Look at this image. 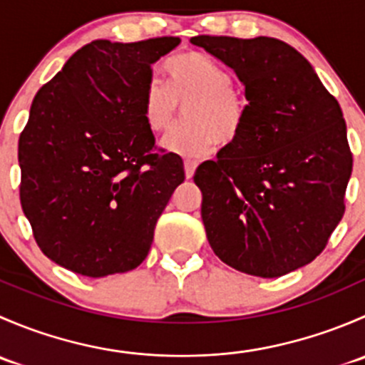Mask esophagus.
Segmentation results:
<instances>
[{"instance_id": "34e87169", "label": "esophagus", "mask_w": 365, "mask_h": 365, "mask_svg": "<svg viewBox=\"0 0 365 365\" xmlns=\"http://www.w3.org/2000/svg\"><path fill=\"white\" fill-rule=\"evenodd\" d=\"M183 168H185V176L190 180V178H192V176H194V171H196L197 162H194V160H185V162H183Z\"/></svg>"}]
</instances>
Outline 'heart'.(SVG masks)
<instances>
[{"instance_id": "b5f03b06", "label": "heart", "mask_w": 365, "mask_h": 365, "mask_svg": "<svg viewBox=\"0 0 365 365\" xmlns=\"http://www.w3.org/2000/svg\"><path fill=\"white\" fill-rule=\"evenodd\" d=\"M168 88L150 81L141 97V113L152 132H165L176 118V104L194 98L187 108V125L173 130L162 141L168 152L182 157H203L219 145H233L244 130L247 102L231 88L226 68L201 53L187 51L169 58L164 65Z\"/></svg>"}]
</instances>
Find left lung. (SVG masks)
Masks as SVG:
<instances>
[{"label":"left lung","instance_id":"left-lung-1","mask_svg":"<svg viewBox=\"0 0 365 365\" xmlns=\"http://www.w3.org/2000/svg\"><path fill=\"white\" fill-rule=\"evenodd\" d=\"M245 86L240 138L196 169L210 247L256 277H281L325 249L353 168L341 106L312 65L272 36H192Z\"/></svg>","mask_w":365,"mask_h":365}]
</instances>
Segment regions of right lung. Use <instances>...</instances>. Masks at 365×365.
Instances as JSON below:
<instances>
[{
	"mask_svg": "<svg viewBox=\"0 0 365 365\" xmlns=\"http://www.w3.org/2000/svg\"><path fill=\"white\" fill-rule=\"evenodd\" d=\"M182 40H93L33 98L19 138L21 205L42 252L86 277L139 267L173 192L176 153H152L141 97Z\"/></svg>",
	"mask_w": 365,
	"mask_h": 365,
	"instance_id": "1",
	"label": "right lung"
}]
</instances>
